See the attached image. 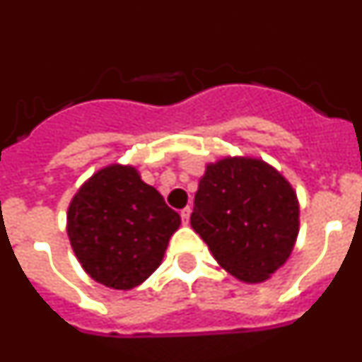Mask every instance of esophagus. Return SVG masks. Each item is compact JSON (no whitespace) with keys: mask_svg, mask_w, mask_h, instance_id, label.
<instances>
[{"mask_svg":"<svg viewBox=\"0 0 362 362\" xmlns=\"http://www.w3.org/2000/svg\"><path fill=\"white\" fill-rule=\"evenodd\" d=\"M190 214H192L190 206H187V209H183V210H181V219H183V223H185V225H187V223H188V219H190Z\"/></svg>","mask_w":362,"mask_h":362,"instance_id":"esophagus-1","label":"esophagus"}]
</instances>
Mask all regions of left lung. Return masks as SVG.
Here are the masks:
<instances>
[{"label": "left lung", "mask_w": 362, "mask_h": 362, "mask_svg": "<svg viewBox=\"0 0 362 362\" xmlns=\"http://www.w3.org/2000/svg\"><path fill=\"white\" fill-rule=\"evenodd\" d=\"M217 263L245 283H263L286 263L299 232L292 185L261 159L206 166L190 216Z\"/></svg>", "instance_id": "1"}]
</instances>
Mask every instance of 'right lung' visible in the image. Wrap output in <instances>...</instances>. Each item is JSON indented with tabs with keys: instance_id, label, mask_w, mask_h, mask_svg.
I'll use <instances>...</instances> for the list:
<instances>
[{
	"instance_id": "obj_1",
	"label": "right lung",
	"mask_w": 362,
	"mask_h": 362,
	"mask_svg": "<svg viewBox=\"0 0 362 362\" xmlns=\"http://www.w3.org/2000/svg\"><path fill=\"white\" fill-rule=\"evenodd\" d=\"M181 217L134 166L95 172L74 196L66 232L85 272L108 288L130 290L161 264Z\"/></svg>"
}]
</instances>
